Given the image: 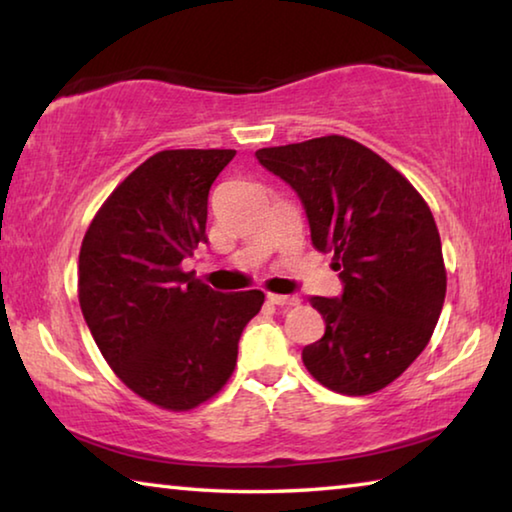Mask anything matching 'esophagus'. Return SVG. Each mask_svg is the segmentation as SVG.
Segmentation results:
<instances>
[{
  "label": "esophagus",
  "instance_id": "obj_1",
  "mask_svg": "<svg viewBox=\"0 0 512 512\" xmlns=\"http://www.w3.org/2000/svg\"><path fill=\"white\" fill-rule=\"evenodd\" d=\"M266 300L277 307H296L298 305L296 296H282V293H266Z\"/></svg>",
  "mask_w": 512,
  "mask_h": 512
}]
</instances>
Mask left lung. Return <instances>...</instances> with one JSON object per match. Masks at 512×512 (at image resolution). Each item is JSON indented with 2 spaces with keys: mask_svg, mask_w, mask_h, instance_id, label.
I'll return each mask as SVG.
<instances>
[{
  "mask_svg": "<svg viewBox=\"0 0 512 512\" xmlns=\"http://www.w3.org/2000/svg\"><path fill=\"white\" fill-rule=\"evenodd\" d=\"M296 189L311 244L334 253L341 298H311L325 334L305 345L309 375L341 395H370L402 375L431 341L447 271L429 205L400 171L343 135L259 149Z\"/></svg>",
  "mask_w": 512,
  "mask_h": 512,
  "instance_id": "left-lung-1",
  "label": "left lung"
}]
</instances>
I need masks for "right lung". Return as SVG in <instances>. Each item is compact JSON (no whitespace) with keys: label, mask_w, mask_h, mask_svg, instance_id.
I'll use <instances>...</instances> for the list:
<instances>
[{"label":"right lung","mask_w":512,"mask_h":512,"mask_svg":"<svg viewBox=\"0 0 512 512\" xmlns=\"http://www.w3.org/2000/svg\"><path fill=\"white\" fill-rule=\"evenodd\" d=\"M232 149L151 155L115 187L85 232L79 302L115 375L142 400L192 411L228 384L262 291L219 293L183 271L205 244L207 194Z\"/></svg>","instance_id":"1"}]
</instances>
